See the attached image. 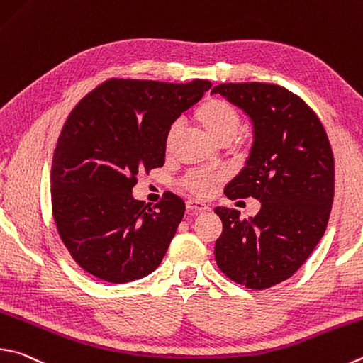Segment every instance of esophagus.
Masks as SVG:
<instances>
[{
  "label": "esophagus",
  "mask_w": 363,
  "mask_h": 363,
  "mask_svg": "<svg viewBox=\"0 0 363 363\" xmlns=\"http://www.w3.org/2000/svg\"><path fill=\"white\" fill-rule=\"evenodd\" d=\"M186 208H187V211H192V213H200V211L209 209L206 204L201 203V201H196V200H189L186 203Z\"/></svg>",
  "instance_id": "34e87169"
}]
</instances>
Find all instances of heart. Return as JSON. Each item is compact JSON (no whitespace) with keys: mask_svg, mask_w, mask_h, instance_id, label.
<instances>
[{"mask_svg":"<svg viewBox=\"0 0 363 363\" xmlns=\"http://www.w3.org/2000/svg\"><path fill=\"white\" fill-rule=\"evenodd\" d=\"M194 117L204 133L219 144L232 141L241 127L240 111L232 103L220 100V98H208V100H204L195 109ZM177 136H179V125L171 123L167 133H164V152H173ZM217 181H220L219 174L206 173V171H190L184 177L182 186L189 192L204 196L213 190Z\"/></svg>","mask_w":363,"mask_h":363,"instance_id":"obj_1","label":"heart"}]
</instances>
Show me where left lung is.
I'll list each match as a JSON object with an SVG mask.
<instances>
[{
    "label": "left lung",
    "instance_id": "left-lung-1",
    "mask_svg": "<svg viewBox=\"0 0 363 363\" xmlns=\"http://www.w3.org/2000/svg\"><path fill=\"white\" fill-rule=\"evenodd\" d=\"M211 94L225 96L254 123L246 167L225 195L262 203L249 219L236 209H214L223 225L216 262L232 281L262 291L291 278L324 236L335 195L333 152L314 111L281 85L219 84Z\"/></svg>",
    "mask_w": 363,
    "mask_h": 363
}]
</instances>
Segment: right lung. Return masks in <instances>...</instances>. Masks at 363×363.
I'll list each match as a JSON object with an SVG mask.
<instances>
[{
    "label": "right lung",
    "mask_w": 363,
    "mask_h": 363,
    "mask_svg": "<svg viewBox=\"0 0 363 363\" xmlns=\"http://www.w3.org/2000/svg\"><path fill=\"white\" fill-rule=\"evenodd\" d=\"M209 89L109 79L71 111L52 160V214L84 272L123 284L160 265L186 204L168 192L149 208L131 190L140 171L163 167L168 127Z\"/></svg>",
    "instance_id": "right-lung-1"
}]
</instances>
